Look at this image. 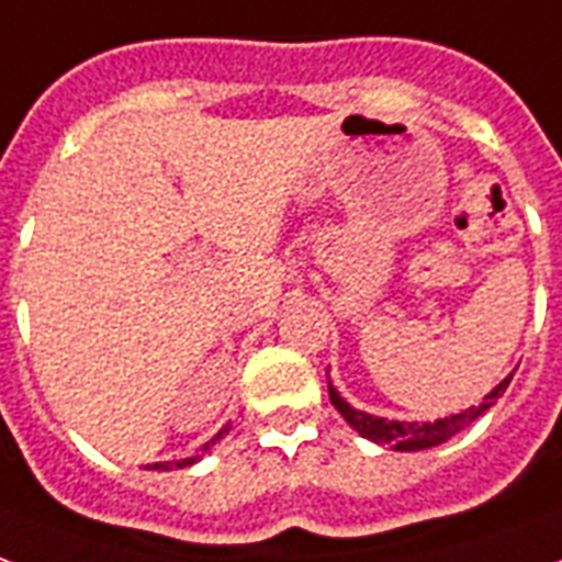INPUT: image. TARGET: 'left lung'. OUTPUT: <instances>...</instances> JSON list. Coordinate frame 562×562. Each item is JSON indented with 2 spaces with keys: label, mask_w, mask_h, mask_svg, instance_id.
Segmentation results:
<instances>
[{
  "label": "left lung",
  "mask_w": 562,
  "mask_h": 562,
  "mask_svg": "<svg viewBox=\"0 0 562 562\" xmlns=\"http://www.w3.org/2000/svg\"><path fill=\"white\" fill-rule=\"evenodd\" d=\"M509 380H513V374L504 376V380L492 389L490 395L483 397L481 406H471L465 413L448 415V418H439V422L424 424L389 422V418H376V415L371 413L353 409V406L333 389V383H329V404L336 406L338 413H341V418H345L362 439H371V442L376 445H389V448H395V451H424V448H436V445L448 442L453 434H460L462 427H469L477 415L486 413V409L507 392Z\"/></svg>",
  "instance_id": "obj_1"
}]
</instances>
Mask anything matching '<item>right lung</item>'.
Listing matches in <instances>:
<instances>
[{"mask_svg":"<svg viewBox=\"0 0 562 562\" xmlns=\"http://www.w3.org/2000/svg\"><path fill=\"white\" fill-rule=\"evenodd\" d=\"M221 434H224V430H221ZM221 434L214 436V439H221ZM214 439H212V442H205V445H203V451H209V448H212V445H214ZM196 460H200V453H196V457H186V460H179V462H153V465H147V469H153V471L186 469V465H194Z\"/></svg>","mask_w":562,"mask_h":562,"instance_id":"obj_1","label":"right lung"}]
</instances>
